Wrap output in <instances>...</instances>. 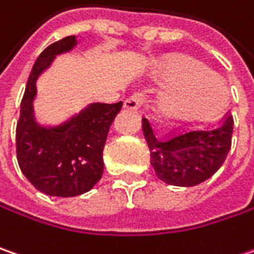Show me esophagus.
<instances>
[{
    "mask_svg": "<svg viewBox=\"0 0 254 254\" xmlns=\"http://www.w3.org/2000/svg\"><path fill=\"white\" fill-rule=\"evenodd\" d=\"M144 104V94L143 93H134L128 98L124 100V108L127 110H138Z\"/></svg>",
    "mask_w": 254,
    "mask_h": 254,
    "instance_id": "esophagus-1",
    "label": "esophagus"
}]
</instances>
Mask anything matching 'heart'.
Listing matches in <instances>:
<instances>
[{
  "instance_id": "b5f03b06",
  "label": "heart",
  "mask_w": 254,
  "mask_h": 254,
  "mask_svg": "<svg viewBox=\"0 0 254 254\" xmlns=\"http://www.w3.org/2000/svg\"><path fill=\"white\" fill-rule=\"evenodd\" d=\"M156 75L169 81L157 95L156 108L169 121L203 120L216 114L229 98L220 74L197 58L171 54L156 63Z\"/></svg>"
}]
</instances>
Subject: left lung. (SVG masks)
I'll use <instances>...</instances> for the list:
<instances>
[{"instance_id": "left-lung-1", "label": "left lung", "mask_w": 254, "mask_h": 254, "mask_svg": "<svg viewBox=\"0 0 254 254\" xmlns=\"http://www.w3.org/2000/svg\"><path fill=\"white\" fill-rule=\"evenodd\" d=\"M141 124L157 177L171 186L191 187L206 182L222 167L232 146L235 123L227 116L219 127L193 130L169 140H159L146 119Z\"/></svg>"}]
</instances>
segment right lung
<instances>
[{"label": "right lung", "mask_w": 254, "mask_h": 254, "mask_svg": "<svg viewBox=\"0 0 254 254\" xmlns=\"http://www.w3.org/2000/svg\"><path fill=\"white\" fill-rule=\"evenodd\" d=\"M77 37L48 45L37 58L21 101L17 124V159L22 174L41 193L74 197L90 191L103 176V150L110 126L123 103H91L65 121L48 126L35 119L37 81L57 56L70 53Z\"/></svg>", "instance_id": "right-lung-1"}]
</instances>
